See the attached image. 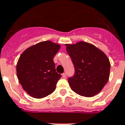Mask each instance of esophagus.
Segmentation results:
<instances>
[{
	"label": "esophagus",
	"mask_w": 125,
	"mask_h": 125,
	"mask_svg": "<svg viewBox=\"0 0 125 125\" xmlns=\"http://www.w3.org/2000/svg\"><path fill=\"white\" fill-rule=\"evenodd\" d=\"M62 77L63 78H66V77H67V74L65 73H63L62 74Z\"/></svg>",
	"instance_id": "1"
}]
</instances>
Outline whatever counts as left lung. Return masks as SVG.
<instances>
[{"label": "left lung", "instance_id": "left-lung-1", "mask_svg": "<svg viewBox=\"0 0 125 125\" xmlns=\"http://www.w3.org/2000/svg\"><path fill=\"white\" fill-rule=\"evenodd\" d=\"M65 46L75 69L74 76L68 79L72 90L85 97L98 94L109 80L110 63L107 56L85 42L68 43Z\"/></svg>", "mask_w": 125, "mask_h": 125}]
</instances>
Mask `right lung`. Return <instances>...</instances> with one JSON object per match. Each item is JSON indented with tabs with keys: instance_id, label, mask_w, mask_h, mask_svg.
<instances>
[{
	"instance_id": "add662e5",
	"label": "right lung",
	"mask_w": 125,
	"mask_h": 125,
	"mask_svg": "<svg viewBox=\"0 0 125 125\" xmlns=\"http://www.w3.org/2000/svg\"><path fill=\"white\" fill-rule=\"evenodd\" d=\"M60 45L43 41L29 47L17 63V75L24 91L34 98H45L55 91L61 75L56 72L53 58Z\"/></svg>"
}]
</instances>
